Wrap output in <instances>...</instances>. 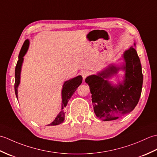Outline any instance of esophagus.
Masks as SVG:
<instances>
[{
  "mask_svg": "<svg viewBox=\"0 0 157 157\" xmlns=\"http://www.w3.org/2000/svg\"><path fill=\"white\" fill-rule=\"evenodd\" d=\"M90 75V72L88 71H87V70H85V71H83L82 72V78L84 79H85L87 77Z\"/></svg>",
  "mask_w": 157,
  "mask_h": 157,
  "instance_id": "obj_1",
  "label": "esophagus"
}]
</instances>
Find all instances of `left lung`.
Returning <instances> with one entry per match:
<instances>
[{"label":"left lung","mask_w":157,"mask_h":157,"mask_svg":"<svg viewBox=\"0 0 157 157\" xmlns=\"http://www.w3.org/2000/svg\"><path fill=\"white\" fill-rule=\"evenodd\" d=\"M125 70L123 84L113 86L106 78L117 73L119 68L109 67L97 75L86 78L92 94L96 116L103 121H111L128 114L137 105L142 93L143 75L136 50L132 46L123 55Z\"/></svg>","instance_id":"obj_1"}]
</instances>
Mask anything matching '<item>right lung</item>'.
Instances as JSON below:
<instances>
[{
    "mask_svg": "<svg viewBox=\"0 0 157 157\" xmlns=\"http://www.w3.org/2000/svg\"><path fill=\"white\" fill-rule=\"evenodd\" d=\"M28 46H29V40H26L24 42V43H23L21 51H20L19 55V59L15 67V95L17 98V87L20 82V73H21V65L23 60V56L25 55V52H27ZM82 77L81 75H79L78 77H76V78L69 79V80L65 82L62 90V100H63L62 111L59 113V114L55 118L54 121H53L51 124H48V125H56L64 121L65 112H64V110H63V107H65L67 105V102L69 101V99L71 98L72 95L74 94V92H75L77 88H78V86L82 84Z\"/></svg>",
    "mask_w": 157,
    "mask_h": 157,
    "instance_id": "obj_1",
    "label": "right lung"
}]
</instances>
